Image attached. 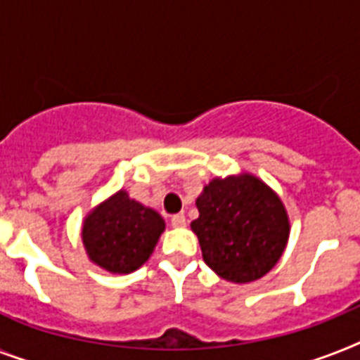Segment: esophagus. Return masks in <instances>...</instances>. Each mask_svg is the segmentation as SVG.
Masks as SVG:
<instances>
[{
    "label": "esophagus",
    "mask_w": 360,
    "mask_h": 360,
    "mask_svg": "<svg viewBox=\"0 0 360 360\" xmlns=\"http://www.w3.org/2000/svg\"><path fill=\"white\" fill-rule=\"evenodd\" d=\"M171 224H173V228H184L186 226V215H184V213L173 215L171 217Z\"/></svg>",
    "instance_id": "1"
}]
</instances>
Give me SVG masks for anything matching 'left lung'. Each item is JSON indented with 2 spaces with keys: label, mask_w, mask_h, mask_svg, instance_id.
<instances>
[{
  "label": "left lung",
  "mask_w": 360,
  "mask_h": 360,
  "mask_svg": "<svg viewBox=\"0 0 360 360\" xmlns=\"http://www.w3.org/2000/svg\"><path fill=\"white\" fill-rule=\"evenodd\" d=\"M191 230L206 265L231 283L259 280L283 255L290 222L272 187L250 173L213 178L197 198Z\"/></svg>",
  "instance_id": "8db88e82"
}]
</instances>
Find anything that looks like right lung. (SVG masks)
Wrapping results in <instances>:
<instances>
[{
    "label": "right lung",
    "instance_id": "1",
    "mask_svg": "<svg viewBox=\"0 0 360 360\" xmlns=\"http://www.w3.org/2000/svg\"><path fill=\"white\" fill-rule=\"evenodd\" d=\"M165 230L156 210L120 189L90 210L82 221V245L91 263L112 274H130L145 265Z\"/></svg>",
    "mask_w": 360,
    "mask_h": 360
}]
</instances>
